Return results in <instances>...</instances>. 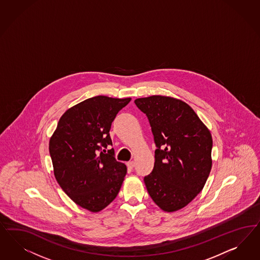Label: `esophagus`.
Masks as SVG:
<instances>
[{"label": "esophagus", "instance_id": "1", "mask_svg": "<svg viewBox=\"0 0 260 260\" xmlns=\"http://www.w3.org/2000/svg\"><path fill=\"white\" fill-rule=\"evenodd\" d=\"M127 167L130 168V169H133V168L135 167V161L134 160H131V161H128L127 162Z\"/></svg>", "mask_w": 260, "mask_h": 260}]
</instances>
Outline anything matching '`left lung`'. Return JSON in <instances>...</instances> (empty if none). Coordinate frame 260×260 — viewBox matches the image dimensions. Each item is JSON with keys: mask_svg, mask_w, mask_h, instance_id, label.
Here are the masks:
<instances>
[{"mask_svg": "<svg viewBox=\"0 0 260 260\" xmlns=\"http://www.w3.org/2000/svg\"><path fill=\"white\" fill-rule=\"evenodd\" d=\"M135 103L148 117L157 146L154 168L144 177L147 191L160 210H181L201 192L210 175V130L181 100L151 95Z\"/></svg>", "mask_w": 260, "mask_h": 260, "instance_id": "1", "label": "left lung"}]
</instances>
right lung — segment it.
Returning a JSON list of instances; mask_svg holds the SVG:
<instances>
[{
    "mask_svg": "<svg viewBox=\"0 0 260 260\" xmlns=\"http://www.w3.org/2000/svg\"><path fill=\"white\" fill-rule=\"evenodd\" d=\"M131 99L98 95L68 109L50 137L53 173L64 192L85 210L99 212L117 197L127 172L115 159L110 129Z\"/></svg>",
    "mask_w": 260,
    "mask_h": 260,
    "instance_id": "right-lung-1",
    "label": "right lung"
}]
</instances>
